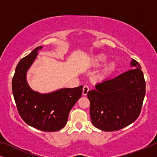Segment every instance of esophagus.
<instances>
[{
    "label": "esophagus",
    "instance_id": "1",
    "mask_svg": "<svg viewBox=\"0 0 157 157\" xmlns=\"http://www.w3.org/2000/svg\"><path fill=\"white\" fill-rule=\"evenodd\" d=\"M89 86L85 85L84 86H83V95L86 96L87 94H88V92H89Z\"/></svg>",
    "mask_w": 157,
    "mask_h": 157
}]
</instances>
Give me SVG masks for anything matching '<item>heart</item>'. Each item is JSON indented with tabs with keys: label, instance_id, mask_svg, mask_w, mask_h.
I'll return each mask as SVG.
<instances>
[{
	"label": "heart",
	"instance_id": "1",
	"mask_svg": "<svg viewBox=\"0 0 157 157\" xmlns=\"http://www.w3.org/2000/svg\"><path fill=\"white\" fill-rule=\"evenodd\" d=\"M106 61V58L103 54H98L95 56H94L91 59V63L93 64L94 66H101V64L104 63ZM115 69H116V64L113 63V62H110V63L107 64L106 67H105L104 72L105 74H110L113 71H114Z\"/></svg>",
	"mask_w": 157,
	"mask_h": 157
}]
</instances>
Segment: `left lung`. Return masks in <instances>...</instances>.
Here are the masks:
<instances>
[{
	"label": "left lung",
	"instance_id": "8db88e82",
	"mask_svg": "<svg viewBox=\"0 0 157 157\" xmlns=\"http://www.w3.org/2000/svg\"><path fill=\"white\" fill-rule=\"evenodd\" d=\"M134 68L98 83L88 92L90 115L95 127L105 132L121 129L136 120L146 94L141 67L133 59Z\"/></svg>",
	"mask_w": 157,
	"mask_h": 157
}]
</instances>
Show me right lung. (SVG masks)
<instances>
[{"label": "right lung", "instance_id": "1", "mask_svg": "<svg viewBox=\"0 0 157 157\" xmlns=\"http://www.w3.org/2000/svg\"><path fill=\"white\" fill-rule=\"evenodd\" d=\"M36 48L18 62L12 79V91L19 115L27 124L44 132H57L67 123L70 111L81 97L83 86L40 94L29 87L26 72L35 60Z\"/></svg>", "mask_w": 157, "mask_h": 157}]
</instances>
